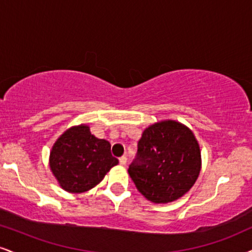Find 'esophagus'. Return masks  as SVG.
I'll list each match as a JSON object with an SVG mask.
<instances>
[{"label": "esophagus", "mask_w": 252, "mask_h": 252, "mask_svg": "<svg viewBox=\"0 0 252 252\" xmlns=\"http://www.w3.org/2000/svg\"><path fill=\"white\" fill-rule=\"evenodd\" d=\"M126 162H127V158L126 157L119 158V163L121 164V166H125Z\"/></svg>", "instance_id": "obj_1"}]
</instances>
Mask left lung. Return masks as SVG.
I'll return each mask as SVG.
<instances>
[{"label":"left lung","mask_w":252,"mask_h":252,"mask_svg":"<svg viewBox=\"0 0 252 252\" xmlns=\"http://www.w3.org/2000/svg\"><path fill=\"white\" fill-rule=\"evenodd\" d=\"M200 170V147L192 132L167 120L145 129L128 174L147 200L168 203L192 187Z\"/></svg>","instance_id":"obj_1"}]
</instances>
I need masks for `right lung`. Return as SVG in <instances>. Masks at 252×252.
<instances>
[{
    "instance_id": "obj_1",
    "label": "right lung",
    "mask_w": 252,
    "mask_h": 252,
    "mask_svg": "<svg viewBox=\"0 0 252 252\" xmlns=\"http://www.w3.org/2000/svg\"><path fill=\"white\" fill-rule=\"evenodd\" d=\"M118 164L110 142L91 134L85 125L71 127L60 136L50 153V168L61 187L83 192L97 186Z\"/></svg>"
}]
</instances>
